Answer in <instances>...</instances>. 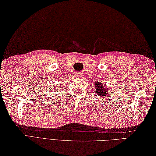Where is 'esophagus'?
<instances>
[{
  "instance_id": "34e87169",
  "label": "esophagus",
  "mask_w": 156,
  "mask_h": 156,
  "mask_svg": "<svg viewBox=\"0 0 156 156\" xmlns=\"http://www.w3.org/2000/svg\"><path fill=\"white\" fill-rule=\"evenodd\" d=\"M75 75H76V77H81L82 76V73L80 72H78V73H76Z\"/></svg>"
}]
</instances>
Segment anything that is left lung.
Here are the masks:
<instances>
[{"mask_svg": "<svg viewBox=\"0 0 156 156\" xmlns=\"http://www.w3.org/2000/svg\"><path fill=\"white\" fill-rule=\"evenodd\" d=\"M98 81L94 83L96 92H97V94L98 95V96H100V97H101L102 99H104L107 98L108 96L110 95L109 94H110L109 92H110L112 90L109 89V87L108 88L107 86L105 85L104 83Z\"/></svg>", "mask_w": 156, "mask_h": 156, "instance_id": "1", "label": "left lung"}]
</instances>
